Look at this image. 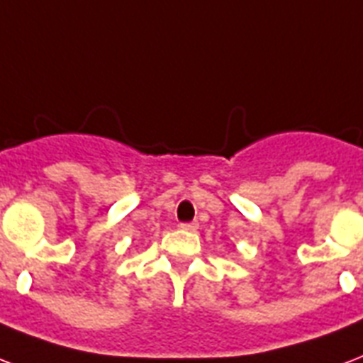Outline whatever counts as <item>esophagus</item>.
<instances>
[{
	"label": "esophagus",
	"instance_id": "34e87169",
	"mask_svg": "<svg viewBox=\"0 0 363 363\" xmlns=\"http://www.w3.org/2000/svg\"><path fill=\"white\" fill-rule=\"evenodd\" d=\"M181 228L186 232H196L198 230V223H182Z\"/></svg>",
	"mask_w": 363,
	"mask_h": 363
}]
</instances>
